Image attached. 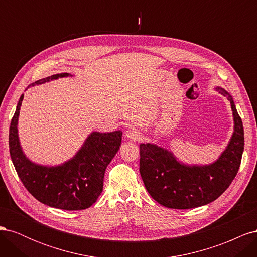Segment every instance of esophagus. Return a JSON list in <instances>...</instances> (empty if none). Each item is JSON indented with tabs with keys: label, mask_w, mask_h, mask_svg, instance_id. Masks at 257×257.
I'll return each mask as SVG.
<instances>
[{
	"label": "esophagus",
	"mask_w": 257,
	"mask_h": 257,
	"mask_svg": "<svg viewBox=\"0 0 257 257\" xmlns=\"http://www.w3.org/2000/svg\"><path fill=\"white\" fill-rule=\"evenodd\" d=\"M125 137L128 139V141H131V142L137 143V142L141 141L142 135H141V132H139L137 128L131 127V128H128V130L125 132Z\"/></svg>",
	"instance_id": "esophagus-1"
}]
</instances>
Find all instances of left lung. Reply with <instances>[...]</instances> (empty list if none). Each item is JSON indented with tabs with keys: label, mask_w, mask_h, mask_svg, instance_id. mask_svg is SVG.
<instances>
[{
	"label": "left lung",
	"mask_w": 257,
	"mask_h": 257,
	"mask_svg": "<svg viewBox=\"0 0 257 257\" xmlns=\"http://www.w3.org/2000/svg\"><path fill=\"white\" fill-rule=\"evenodd\" d=\"M230 102L234 133L220 158L209 165H185L164 148L141 144L139 172L151 197L172 209H191L207 205L220 197L234 180L244 149V133L234 99L216 87Z\"/></svg>",
	"instance_id": "8db88e82"
}]
</instances>
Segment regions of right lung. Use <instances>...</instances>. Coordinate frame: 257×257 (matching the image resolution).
<instances>
[{
  "label": "right lung",
  "instance_id": "right-lung-1",
  "mask_svg": "<svg viewBox=\"0 0 257 257\" xmlns=\"http://www.w3.org/2000/svg\"><path fill=\"white\" fill-rule=\"evenodd\" d=\"M62 73L35 81L42 84L63 77ZM23 94L10 126V153L15 169L25 188L38 201L52 208L83 210L91 207L103 191L105 170L118 152L122 132H93L75 157L58 166H44L31 162L23 153L18 136V118Z\"/></svg>",
  "mask_w": 257,
  "mask_h": 257
}]
</instances>
